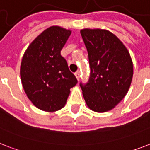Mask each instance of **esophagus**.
<instances>
[{
	"label": "esophagus",
	"mask_w": 150,
	"mask_h": 150,
	"mask_svg": "<svg viewBox=\"0 0 150 150\" xmlns=\"http://www.w3.org/2000/svg\"><path fill=\"white\" fill-rule=\"evenodd\" d=\"M75 77H76V79H77L78 80H79V79H80V71H77L75 73Z\"/></svg>",
	"instance_id": "34e87169"
}]
</instances>
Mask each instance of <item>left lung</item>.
<instances>
[{
  "instance_id": "obj_1",
  "label": "left lung",
  "mask_w": 150,
  "mask_h": 150,
  "mask_svg": "<svg viewBox=\"0 0 150 150\" xmlns=\"http://www.w3.org/2000/svg\"><path fill=\"white\" fill-rule=\"evenodd\" d=\"M87 48L90 77L80 83L90 109L105 112L112 109L126 96L132 75L133 64L127 48L115 35L103 29H82Z\"/></svg>"
}]
</instances>
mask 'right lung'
<instances>
[{"instance_id": "right-lung-1", "label": "right lung", "mask_w": 150, "mask_h": 150, "mask_svg": "<svg viewBox=\"0 0 150 150\" xmlns=\"http://www.w3.org/2000/svg\"><path fill=\"white\" fill-rule=\"evenodd\" d=\"M70 30L52 26L28 46L21 64V79L28 98L35 106L55 112L64 106L70 88L77 84L61 50L71 35Z\"/></svg>"}]
</instances>
